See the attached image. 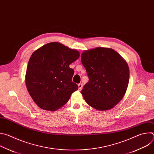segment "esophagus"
Returning a JSON list of instances; mask_svg holds the SVG:
<instances>
[{"mask_svg": "<svg viewBox=\"0 0 154 154\" xmlns=\"http://www.w3.org/2000/svg\"><path fill=\"white\" fill-rule=\"evenodd\" d=\"M78 86H79V90L81 91L82 89V87H83V84L82 83H79L78 85Z\"/></svg>", "mask_w": 154, "mask_h": 154, "instance_id": "1", "label": "esophagus"}]
</instances>
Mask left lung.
I'll return each mask as SVG.
<instances>
[{
    "label": "left lung",
    "instance_id": "1",
    "mask_svg": "<svg viewBox=\"0 0 154 154\" xmlns=\"http://www.w3.org/2000/svg\"><path fill=\"white\" fill-rule=\"evenodd\" d=\"M81 61L89 78L81 91L86 102L99 110L114 107L128 86L127 63L114 50L103 48L85 51Z\"/></svg>",
    "mask_w": 154,
    "mask_h": 154
}]
</instances>
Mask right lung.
<instances>
[{
  "label": "right lung",
  "instance_id": "add662e5",
  "mask_svg": "<svg viewBox=\"0 0 154 154\" xmlns=\"http://www.w3.org/2000/svg\"><path fill=\"white\" fill-rule=\"evenodd\" d=\"M79 56L78 51L56 42L48 43L32 54L26 83L38 106L54 111L68 102L72 93L79 88L72 81L74 71L69 64Z\"/></svg>",
  "mask_w": 154,
  "mask_h": 154
}]
</instances>
